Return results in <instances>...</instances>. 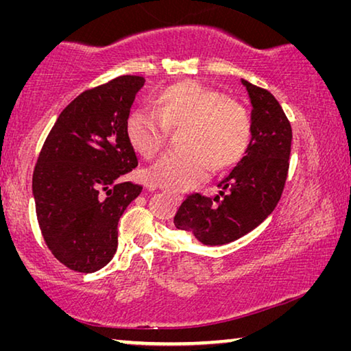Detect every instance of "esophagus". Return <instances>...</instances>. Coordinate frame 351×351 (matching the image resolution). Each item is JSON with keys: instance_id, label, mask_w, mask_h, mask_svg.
Returning a JSON list of instances; mask_svg holds the SVG:
<instances>
[{"instance_id": "34e87169", "label": "esophagus", "mask_w": 351, "mask_h": 351, "mask_svg": "<svg viewBox=\"0 0 351 351\" xmlns=\"http://www.w3.org/2000/svg\"><path fill=\"white\" fill-rule=\"evenodd\" d=\"M165 193H167L169 197L175 201V203H181V201H182V197H181V195H178V193H171V192H165Z\"/></svg>"}]
</instances>
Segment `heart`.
Segmentation results:
<instances>
[{"label":"heart","mask_w":351,"mask_h":351,"mask_svg":"<svg viewBox=\"0 0 351 351\" xmlns=\"http://www.w3.org/2000/svg\"><path fill=\"white\" fill-rule=\"evenodd\" d=\"M182 128L181 150L164 154L145 170V181L167 192L197 186L213 169L232 167L245 156L252 139V121L240 102L195 82L167 86L153 110H133L125 122L128 142L142 158L161 150L167 130Z\"/></svg>","instance_id":"b5f03b06"}]
</instances>
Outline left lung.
Masks as SVG:
<instances>
[{"label":"left lung","mask_w":351,"mask_h":351,"mask_svg":"<svg viewBox=\"0 0 351 351\" xmlns=\"http://www.w3.org/2000/svg\"><path fill=\"white\" fill-rule=\"evenodd\" d=\"M252 111V139L230 173L218 182L213 198L189 195L173 223L207 246H221L241 239L276 209L287 181L291 123L269 91L241 79Z\"/></svg>","instance_id":"8db88e82"}]
</instances>
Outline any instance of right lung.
<instances>
[{
  "instance_id": "obj_1",
  "label": "right lung",
  "mask_w": 351,
  "mask_h": 351,
  "mask_svg": "<svg viewBox=\"0 0 351 351\" xmlns=\"http://www.w3.org/2000/svg\"><path fill=\"white\" fill-rule=\"evenodd\" d=\"M145 79L121 75L75 97L52 127L32 176L38 224L54 257L96 272L114 257L117 223L139 197L121 182L138 165L125 122Z\"/></svg>"
}]
</instances>
